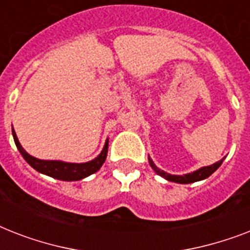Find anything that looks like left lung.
<instances>
[{
    "label": "left lung",
    "mask_w": 250,
    "mask_h": 250,
    "mask_svg": "<svg viewBox=\"0 0 250 250\" xmlns=\"http://www.w3.org/2000/svg\"><path fill=\"white\" fill-rule=\"evenodd\" d=\"M223 160L218 161L215 162L214 165H210V166H206V167H201V168H198V170L193 171V172H189V174H186V175H171V174H167L165 171L160 170L156 165L153 164V161L149 158V164L152 166V168L156 171L157 174L165 178L166 180L168 182H174V183H180V184H189V183H194V182H198V180H204V179L209 178L210 175L213 174L214 171L217 170L218 167L221 166Z\"/></svg>",
    "instance_id": "8db88e82"
}]
</instances>
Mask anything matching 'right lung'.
<instances>
[{
  "instance_id": "obj_1",
  "label": "right lung",
  "mask_w": 250,
  "mask_h": 250,
  "mask_svg": "<svg viewBox=\"0 0 250 250\" xmlns=\"http://www.w3.org/2000/svg\"><path fill=\"white\" fill-rule=\"evenodd\" d=\"M13 137L17 145L18 150L21 152L27 164L29 166H32L33 168L41 174L48 175L58 180H67V182H75V180H82V179L89 176V175L94 174L96 171L101 168L107 156V148H109V140H106L105 146L102 149V152L96 157L94 160L85 162V164H70V162H62V161H44L35 158V157L29 156L28 153L25 152L23 146L21 145L19 140H18L17 133L13 128Z\"/></svg>"
}]
</instances>
